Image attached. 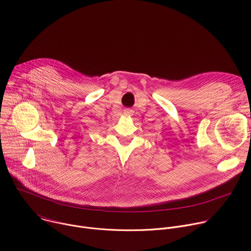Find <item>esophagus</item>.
<instances>
[{"label": "esophagus", "instance_id": "34e87169", "mask_svg": "<svg viewBox=\"0 0 251 251\" xmlns=\"http://www.w3.org/2000/svg\"><path fill=\"white\" fill-rule=\"evenodd\" d=\"M124 115H127V116H132L133 115V113H134V111L132 110V109H130V108H126V109H124Z\"/></svg>", "mask_w": 251, "mask_h": 251}]
</instances>
